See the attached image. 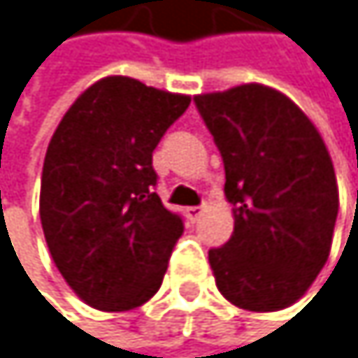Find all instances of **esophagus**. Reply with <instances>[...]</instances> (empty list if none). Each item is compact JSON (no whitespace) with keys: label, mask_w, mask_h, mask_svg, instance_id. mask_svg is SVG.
<instances>
[{"label":"esophagus","mask_w":358,"mask_h":358,"mask_svg":"<svg viewBox=\"0 0 358 358\" xmlns=\"http://www.w3.org/2000/svg\"><path fill=\"white\" fill-rule=\"evenodd\" d=\"M201 212H203V206H191V208H187V216L191 220H197L201 216Z\"/></svg>","instance_id":"1"}]
</instances>
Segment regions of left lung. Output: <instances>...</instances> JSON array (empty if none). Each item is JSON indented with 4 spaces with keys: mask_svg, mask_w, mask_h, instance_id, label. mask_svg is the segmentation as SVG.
I'll list each match as a JSON object with an SVG mask.
<instances>
[{
    "mask_svg": "<svg viewBox=\"0 0 358 358\" xmlns=\"http://www.w3.org/2000/svg\"><path fill=\"white\" fill-rule=\"evenodd\" d=\"M224 163L234 236L208 252L227 301L250 312L295 303L331 250L340 208L329 150L287 95L250 83L195 95Z\"/></svg>",
    "mask_w": 358,
    "mask_h": 358,
    "instance_id": "obj_1",
    "label": "left lung"
}]
</instances>
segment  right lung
Instances as JSON below:
<instances>
[{
	"label": "right lung",
	"instance_id": "add662e5",
	"mask_svg": "<svg viewBox=\"0 0 358 358\" xmlns=\"http://www.w3.org/2000/svg\"><path fill=\"white\" fill-rule=\"evenodd\" d=\"M189 103V95L108 76L52 134L40 189L44 238L65 282L97 310H134L163 282L185 224L155 193L152 150Z\"/></svg>",
	"mask_w": 358,
	"mask_h": 358
}]
</instances>
